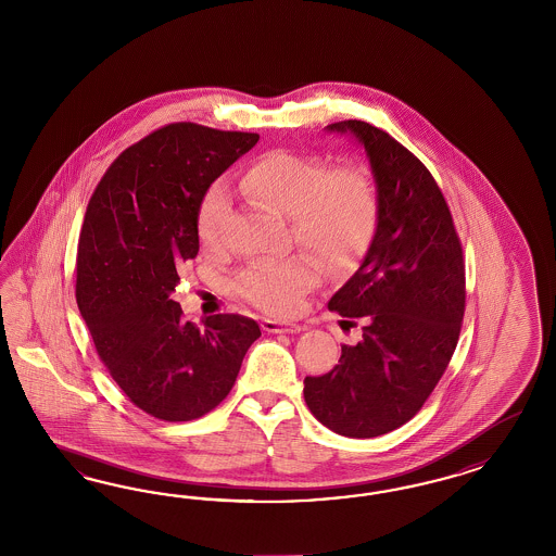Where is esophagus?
<instances>
[{"label": "esophagus", "mask_w": 556, "mask_h": 556, "mask_svg": "<svg viewBox=\"0 0 556 556\" xmlns=\"http://www.w3.org/2000/svg\"><path fill=\"white\" fill-rule=\"evenodd\" d=\"M261 326H263V330H265V332H270V334H298V332L305 330L302 324L269 320V318H265V320L261 321Z\"/></svg>", "instance_id": "esophagus-1"}]
</instances>
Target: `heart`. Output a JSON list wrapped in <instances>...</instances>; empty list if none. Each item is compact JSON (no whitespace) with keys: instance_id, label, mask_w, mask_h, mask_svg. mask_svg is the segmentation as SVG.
Segmentation results:
<instances>
[{"instance_id":"1","label":"heart","mask_w":556,"mask_h":556,"mask_svg":"<svg viewBox=\"0 0 556 556\" xmlns=\"http://www.w3.org/2000/svg\"><path fill=\"white\" fill-rule=\"evenodd\" d=\"M251 202L289 218L295 242L316 254L330 277H346L369 251L379 202L363 167L328 168L321 156L273 151L247 168L238 181ZM230 203L226 187H210L198 212V238L218 247ZM320 283V265L307 254L254 261L238 275V293L270 314H293L303 295Z\"/></svg>"}]
</instances>
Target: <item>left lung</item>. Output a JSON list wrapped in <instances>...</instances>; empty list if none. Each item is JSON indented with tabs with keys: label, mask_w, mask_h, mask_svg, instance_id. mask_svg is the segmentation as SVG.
<instances>
[{
	"label": "left lung",
	"mask_w": 556,
	"mask_h": 556,
	"mask_svg": "<svg viewBox=\"0 0 556 556\" xmlns=\"http://www.w3.org/2000/svg\"><path fill=\"white\" fill-rule=\"evenodd\" d=\"M367 154L379 216L369 251L330 298L363 338L337 367L305 377L309 412L349 438L388 434L412 420L455 353L465 314V263L448 205L430 170L388 132L361 119L326 126Z\"/></svg>",
	"instance_id": "left-lung-1"
}]
</instances>
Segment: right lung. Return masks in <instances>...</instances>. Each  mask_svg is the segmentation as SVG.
Listing matches in <instances>:
<instances>
[{"mask_svg":"<svg viewBox=\"0 0 556 556\" xmlns=\"http://www.w3.org/2000/svg\"><path fill=\"white\" fill-rule=\"evenodd\" d=\"M258 135L168 124L119 154L96 187L77 249V305L132 404L159 420L202 418L230 393L261 328L216 314L203 328L170 300L200 251L198 212Z\"/></svg>","mask_w":556,"mask_h":556,"instance_id":"right-lung-1","label":"right lung"}]
</instances>
